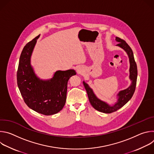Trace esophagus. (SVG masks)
<instances>
[{
  "label": "esophagus",
  "instance_id": "esophagus-1",
  "mask_svg": "<svg viewBox=\"0 0 154 154\" xmlns=\"http://www.w3.org/2000/svg\"><path fill=\"white\" fill-rule=\"evenodd\" d=\"M83 71H82V69L80 68H78L77 69V72L79 73V74H80V73H82Z\"/></svg>",
  "mask_w": 154,
  "mask_h": 154
}]
</instances>
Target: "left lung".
<instances>
[{"instance_id":"1","label":"left lung","mask_w":154,"mask_h":154,"mask_svg":"<svg viewBox=\"0 0 154 154\" xmlns=\"http://www.w3.org/2000/svg\"><path fill=\"white\" fill-rule=\"evenodd\" d=\"M116 41L118 42V44L116 46L124 49L126 52L129 58V79L131 82L130 86H129L127 89L120 91L119 92V93L117 94L118 100L113 106H111L105 102H103L98 99L89 85L86 83L84 81L83 82V85L85 88V90L87 92L88 96V99L91 105L96 110L104 113H111L116 112L118 109L122 107L125 104H126L130 100L131 97L133 96L135 91L137 84L138 71L137 63L134 59L133 51L124 40L121 39L119 37H116Z\"/></svg>"}]
</instances>
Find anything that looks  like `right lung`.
<instances>
[{
  "label": "right lung",
  "instance_id": "add662e5",
  "mask_svg": "<svg viewBox=\"0 0 154 154\" xmlns=\"http://www.w3.org/2000/svg\"><path fill=\"white\" fill-rule=\"evenodd\" d=\"M39 36L29 42L21 52L17 83L20 94L29 108L39 113L52 115L61 111L65 105L68 82L76 72L74 69L57 71L49 80L38 78L32 66L30 59Z\"/></svg>",
  "mask_w": 154,
  "mask_h": 154
}]
</instances>
